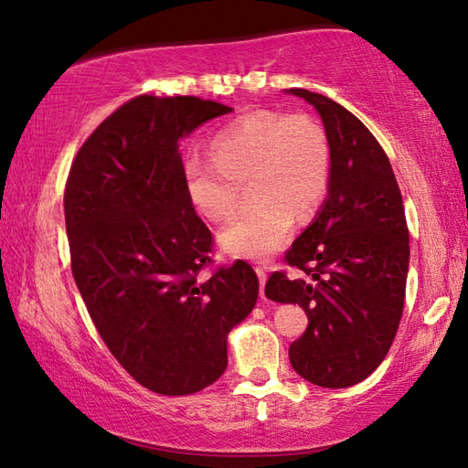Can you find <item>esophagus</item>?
Segmentation results:
<instances>
[{
  "instance_id": "esophagus-1",
  "label": "esophagus",
  "mask_w": 468,
  "mask_h": 468,
  "mask_svg": "<svg viewBox=\"0 0 468 468\" xmlns=\"http://www.w3.org/2000/svg\"><path fill=\"white\" fill-rule=\"evenodd\" d=\"M255 273H258L260 283H261V298H265L263 296V286H265V280H268V268H265V265H261V263H258V265H255Z\"/></svg>"
}]
</instances>
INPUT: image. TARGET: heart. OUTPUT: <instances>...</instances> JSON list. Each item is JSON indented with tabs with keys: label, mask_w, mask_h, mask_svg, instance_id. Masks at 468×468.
<instances>
[{
	"label": "heart",
	"mask_w": 468,
	"mask_h": 468,
	"mask_svg": "<svg viewBox=\"0 0 468 468\" xmlns=\"http://www.w3.org/2000/svg\"><path fill=\"white\" fill-rule=\"evenodd\" d=\"M331 140L306 113L255 109L221 127L210 140V158L185 162V188L208 223L231 221L247 185L253 208L221 233L229 253L261 260L288 241L298 221L323 205L331 185Z\"/></svg>",
	"instance_id": "obj_1"
}]
</instances>
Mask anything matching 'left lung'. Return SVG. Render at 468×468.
Returning a JSON list of instances; mask_svg holds the SVG:
<instances>
[{
	"mask_svg": "<svg viewBox=\"0 0 468 468\" xmlns=\"http://www.w3.org/2000/svg\"><path fill=\"white\" fill-rule=\"evenodd\" d=\"M323 117L331 140L328 198L283 253L265 296L298 304L308 328L290 345L298 375L320 388H349L379 367L396 338L406 300L410 231L388 154L343 105L306 89H290Z\"/></svg>",
	"mask_w": 468,
	"mask_h": 468,
	"instance_id": "8db88e82",
	"label": "left lung"
}]
</instances>
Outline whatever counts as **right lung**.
<instances>
[{"mask_svg":"<svg viewBox=\"0 0 468 468\" xmlns=\"http://www.w3.org/2000/svg\"><path fill=\"white\" fill-rule=\"evenodd\" d=\"M231 107L140 95L80 145L64 186L70 268L107 349L162 396H190L227 369V335L260 280L243 260L213 265V233L185 188L182 135Z\"/></svg>","mask_w":468,"mask_h":468,"instance_id":"obj_1","label":"right lung"}]
</instances>
